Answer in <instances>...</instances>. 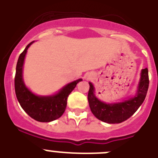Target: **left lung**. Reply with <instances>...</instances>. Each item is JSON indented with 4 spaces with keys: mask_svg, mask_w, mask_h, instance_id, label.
<instances>
[{
    "mask_svg": "<svg viewBox=\"0 0 158 158\" xmlns=\"http://www.w3.org/2000/svg\"><path fill=\"white\" fill-rule=\"evenodd\" d=\"M89 84L88 100L95 117L107 123H120L133 115L144 101L149 88L148 69L146 68L141 70L140 79L135 94L120 102L106 103L101 101L95 94L96 89L93 84L92 82H89Z\"/></svg>",
    "mask_w": 158,
    "mask_h": 158,
    "instance_id": "1",
    "label": "left lung"
}]
</instances>
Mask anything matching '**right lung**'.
<instances>
[{"instance_id": "right-lung-1", "label": "right lung", "mask_w": 158, "mask_h": 158, "mask_svg": "<svg viewBox=\"0 0 158 158\" xmlns=\"http://www.w3.org/2000/svg\"><path fill=\"white\" fill-rule=\"evenodd\" d=\"M34 42L29 43L18 58L15 77V92L19 104L29 116L39 122L50 123L63 115L68 96L82 79L80 78L67 84L52 95L40 96L32 93L23 81V69L27 50Z\"/></svg>"}]
</instances>
